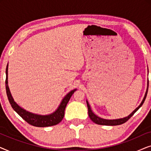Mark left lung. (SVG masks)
<instances>
[{"label":"left lung","mask_w":151,"mask_h":151,"mask_svg":"<svg viewBox=\"0 0 151 151\" xmlns=\"http://www.w3.org/2000/svg\"><path fill=\"white\" fill-rule=\"evenodd\" d=\"M148 84H147V89H146L145 96L144 97L143 100L142 101L141 104H139V106L137 107L135 110H134L133 112H132L131 114H130L129 116L123 117V118H120V119H103L101 118V117L97 116L96 115H95L93 111H91V106L89 104H88V101H86V104H87V107H88V116H89L90 119L94 123L97 124H100V125H106V126H116V125H120L122 124L125 123L126 122L129 120V119L131 118V117L133 116L136 111H137L138 109H139L140 107L142 106V104H144V101H145V99L146 98V96H147V93H148Z\"/></svg>","instance_id":"left-lung-1"}]
</instances>
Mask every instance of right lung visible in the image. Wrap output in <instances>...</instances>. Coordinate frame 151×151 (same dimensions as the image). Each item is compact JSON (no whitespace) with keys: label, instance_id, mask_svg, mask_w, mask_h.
<instances>
[{"label":"right lung","instance_id":"add662e5","mask_svg":"<svg viewBox=\"0 0 151 151\" xmlns=\"http://www.w3.org/2000/svg\"><path fill=\"white\" fill-rule=\"evenodd\" d=\"M8 64L6 68V80H5V86H6V92H7V96L9 100V102L11 106L14 111L24 119L29 124L34 126L36 127H51V126L56 125L63 120L64 115H65V110L67 106L68 102H69L70 98L73 93L77 89H73L70 91L69 93L66 95L65 98L63 99L60 104L59 105L58 108L55 111V112L49 115H37L34 113H30L21 107L18 106L16 103L14 102L13 98H12L11 93H10L9 86H8Z\"/></svg>","mask_w":151,"mask_h":151}]
</instances>
